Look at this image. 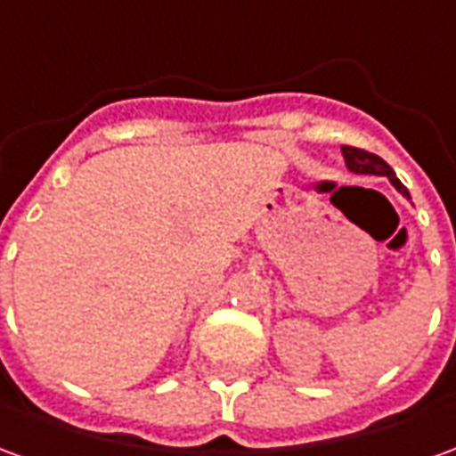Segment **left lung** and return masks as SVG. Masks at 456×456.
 <instances>
[{
	"label": "left lung",
	"mask_w": 456,
	"mask_h": 456,
	"mask_svg": "<svg viewBox=\"0 0 456 456\" xmlns=\"http://www.w3.org/2000/svg\"><path fill=\"white\" fill-rule=\"evenodd\" d=\"M342 156H344V163H346V168L352 170V173H362V175H386V178L393 183V188L398 190L403 198L411 200L408 188L403 185L401 180L395 178L393 168L381 159V156L369 153V151H363V149H354V146H342Z\"/></svg>",
	"instance_id": "8db88e82"
}]
</instances>
